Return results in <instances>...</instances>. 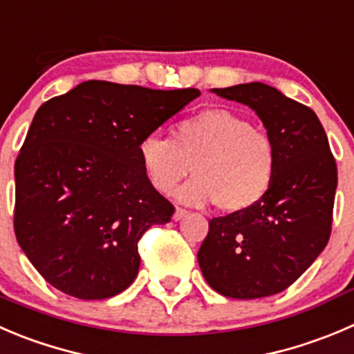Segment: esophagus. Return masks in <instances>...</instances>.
Masks as SVG:
<instances>
[{"label":"esophagus","mask_w":354,"mask_h":354,"mask_svg":"<svg viewBox=\"0 0 354 354\" xmlns=\"http://www.w3.org/2000/svg\"><path fill=\"white\" fill-rule=\"evenodd\" d=\"M187 214H188L187 209L176 207V211H174V214H173V219H174V221H180V219H183Z\"/></svg>","instance_id":"34e87169"}]
</instances>
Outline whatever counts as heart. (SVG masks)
<instances>
[{"instance_id": "b5f03b06", "label": "heart", "mask_w": 354, "mask_h": 354, "mask_svg": "<svg viewBox=\"0 0 354 354\" xmlns=\"http://www.w3.org/2000/svg\"><path fill=\"white\" fill-rule=\"evenodd\" d=\"M147 178L167 195L190 173L176 197L188 205L216 202L225 212L256 207L272 190L279 171L273 140L228 109H207L183 119L171 138L147 135L138 145Z\"/></svg>"}]
</instances>
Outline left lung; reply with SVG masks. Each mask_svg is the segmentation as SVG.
<instances>
[{
    "mask_svg": "<svg viewBox=\"0 0 354 354\" xmlns=\"http://www.w3.org/2000/svg\"><path fill=\"white\" fill-rule=\"evenodd\" d=\"M263 121L279 153L272 190L256 207L209 221L197 259L205 282L226 297L257 299L292 286L325 249L337 166L317 114L263 82L214 88Z\"/></svg>",
    "mask_w": 354,
    "mask_h": 354,
    "instance_id": "obj_1",
    "label": "left lung"
}]
</instances>
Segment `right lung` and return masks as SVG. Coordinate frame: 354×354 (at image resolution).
<instances>
[{"label": "right lung", "instance_id": "1", "mask_svg": "<svg viewBox=\"0 0 354 354\" xmlns=\"http://www.w3.org/2000/svg\"><path fill=\"white\" fill-rule=\"evenodd\" d=\"M198 95L84 81L37 109L15 160L13 228L50 286L86 301L131 286L138 240L174 212L138 145Z\"/></svg>", "mask_w": 354, "mask_h": 354}]
</instances>
